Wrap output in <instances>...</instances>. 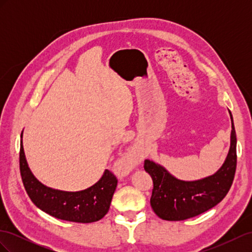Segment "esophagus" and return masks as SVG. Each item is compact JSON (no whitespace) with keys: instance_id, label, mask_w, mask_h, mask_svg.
<instances>
[{"instance_id":"esophagus-1","label":"esophagus","mask_w":252,"mask_h":252,"mask_svg":"<svg viewBox=\"0 0 252 252\" xmlns=\"http://www.w3.org/2000/svg\"><path fill=\"white\" fill-rule=\"evenodd\" d=\"M135 158L132 155H129L126 158H123V161L120 163V170L122 174H126L127 172L130 171L132 169V167L135 164Z\"/></svg>"}]
</instances>
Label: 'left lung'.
<instances>
[{"label":"left lung","mask_w":252,"mask_h":252,"mask_svg":"<svg viewBox=\"0 0 252 252\" xmlns=\"http://www.w3.org/2000/svg\"><path fill=\"white\" fill-rule=\"evenodd\" d=\"M231 118V143L225 163L219 171L203 180L185 182L175 179L162 166L145 159L144 169L150 174L154 188L150 205L165 220H183L201 215L222 201L229 191L236 169V135Z\"/></svg>","instance_id":"obj_1"}]
</instances>
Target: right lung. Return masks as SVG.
<instances>
[{
    "mask_svg": "<svg viewBox=\"0 0 252 252\" xmlns=\"http://www.w3.org/2000/svg\"><path fill=\"white\" fill-rule=\"evenodd\" d=\"M20 171L26 192L37 208L53 218L75 223H94L104 218L118 185L116 175L106 169L100 181L82 191L67 192L46 187L30 171L22 141Z\"/></svg>",
    "mask_w": 252,
    "mask_h": 252,
    "instance_id": "1",
    "label": "right lung"
}]
</instances>
